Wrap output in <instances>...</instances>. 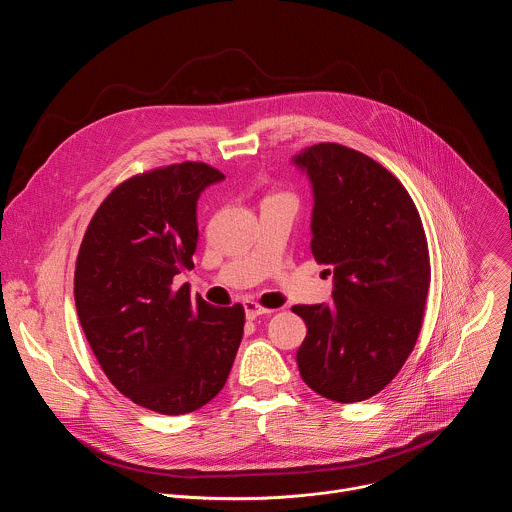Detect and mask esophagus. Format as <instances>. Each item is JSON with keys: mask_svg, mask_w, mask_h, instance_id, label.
Returning a JSON list of instances; mask_svg holds the SVG:
<instances>
[{"mask_svg": "<svg viewBox=\"0 0 512 512\" xmlns=\"http://www.w3.org/2000/svg\"><path fill=\"white\" fill-rule=\"evenodd\" d=\"M244 313H246V319H248V321H254L256 317L268 315L270 311L264 309V306H260V304L254 302V300H246V302H244Z\"/></svg>", "mask_w": 512, "mask_h": 512, "instance_id": "esophagus-1", "label": "esophagus"}]
</instances>
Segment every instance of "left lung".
Here are the masks:
<instances>
[{"instance_id": "obj_1", "label": "left lung", "mask_w": 512, "mask_h": 512, "mask_svg": "<svg viewBox=\"0 0 512 512\" xmlns=\"http://www.w3.org/2000/svg\"><path fill=\"white\" fill-rule=\"evenodd\" d=\"M292 163L313 187V256L333 274L331 304L292 306L309 329L298 371L327 399L363 401L418 341L430 288L424 226L405 187L355 149L319 143Z\"/></svg>"}]
</instances>
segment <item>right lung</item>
<instances>
[{
    "label": "right lung",
    "instance_id": "right-lung-1",
    "mask_svg": "<svg viewBox=\"0 0 512 512\" xmlns=\"http://www.w3.org/2000/svg\"><path fill=\"white\" fill-rule=\"evenodd\" d=\"M224 179L191 161L127 179L100 203L76 258L74 302L94 357L125 397L157 414L214 399L244 335L242 304L212 306L173 286L193 268L197 199Z\"/></svg>",
    "mask_w": 512,
    "mask_h": 512
}]
</instances>
